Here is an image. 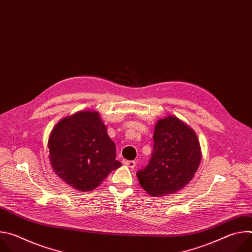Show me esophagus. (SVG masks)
<instances>
[{
    "mask_svg": "<svg viewBox=\"0 0 252 252\" xmlns=\"http://www.w3.org/2000/svg\"><path fill=\"white\" fill-rule=\"evenodd\" d=\"M123 163L126 166H128L129 168H134L135 167V161L133 160H123Z\"/></svg>",
    "mask_w": 252,
    "mask_h": 252,
    "instance_id": "1",
    "label": "esophagus"
}]
</instances>
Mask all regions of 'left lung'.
I'll use <instances>...</instances> for the list:
<instances>
[{"label": "left lung", "instance_id": "1", "mask_svg": "<svg viewBox=\"0 0 252 252\" xmlns=\"http://www.w3.org/2000/svg\"><path fill=\"white\" fill-rule=\"evenodd\" d=\"M154 152L148 165L136 173L140 187L158 197L184 189L193 178L201 161L196 132L175 116L158 121Z\"/></svg>", "mask_w": 252, "mask_h": 252}]
</instances>
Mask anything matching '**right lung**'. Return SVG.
<instances>
[{"instance_id":"add662e5","label":"right lung","mask_w":252,"mask_h":252,"mask_svg":"<svg viewBox=\"0 0 252 252\" xmlns=\"http://www.w3.org/2000/svg\"><path fill=\"white\" fill-rule=\"evenodd\" d=\"M49 158L55 173L79 191L96 189L113 170L116 145L96 111H81L61 120L48 140Z\"/></svg>"}]
</instances>
